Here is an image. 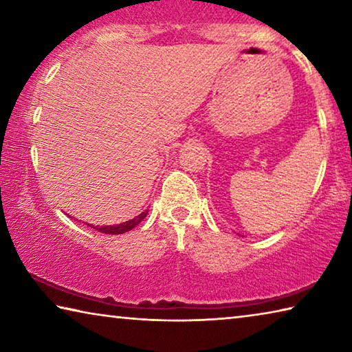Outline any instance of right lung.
Returning a JSON list of instances; mask_svg holds the SVG:
<instances>
[{"mask_svg": "<svg viewBox=\"0 0 352 352\" xmlns=\"http://www.w3.org/2000/svg\"><path fill=\"white\" fill-rule=\"evenodd\" d=\"M147 212H148V210L142 211L135 219H130V220H127V222H122L119 225H104V226H99V225L94 226L91 223H85V225L91 226V228L98 230L99 233H104V234H124V233H127V231L133 230L135 226L141 222V220H144V217L147 216Z\"/></svg>", "mask_w": 352, "mask_h": 352, "instance_id": "1", "label": "right lung"}]
</instances>
